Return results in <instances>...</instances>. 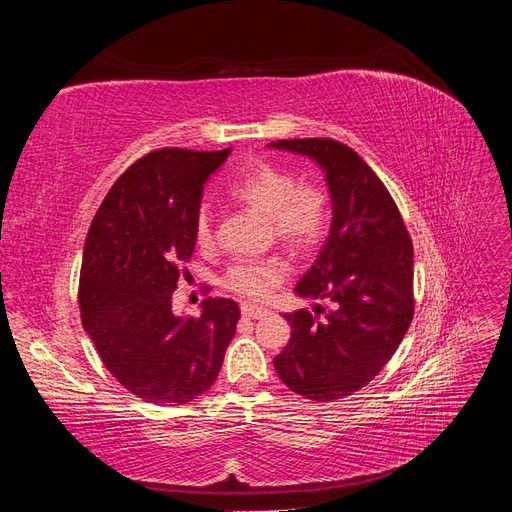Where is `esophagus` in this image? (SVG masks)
Returning <instances> with one entry per match:
<instances>
[{
	"label": "esophagus",
	"instance_id": "esophagus-1",
	"mask_svg": "<svg viewBox=\"0 0 512 512\" xmlns=\"http://www.w3.org/2000/svg\"><path fill=\"white\" fill-rule=\"evenodd\" d=\"M267 309L265 307H258V305H250V303H243L241 305V314L247 316V318H260L262 314H265Z\"/></svg>",
	"mask_w": 512,
	"mask_h": 512
}]
</instances>
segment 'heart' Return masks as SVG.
<instances>
[{
    "instance_id": "1",
    "label": "heart",
    "mask_w": 512,
    "mask_h": 512,
    "mask_svg": "<svg viewBox=\"0 0 512 512\" xmlns=\"http://www.w3.org/2000/svg\"><path fill=\"white\" fill-rule=\"evenodd\" d=\"M230 196L269 220L275 241L294 252H307L320 241L329 224V200L314 185H299L297 177L271 164H256L232 183ZM213 239L211 213L207 207L198 211L196 241L209 245ZM288 275V265L280 258L241 260L232 265L224 284L245 299H265Z\"/></svg>"
}]
</instances>
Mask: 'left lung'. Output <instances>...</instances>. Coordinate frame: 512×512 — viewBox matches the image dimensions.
I'll return each instance as SVG.
<instances>
[{
  "label": "left lung",
  "mask_w": 512,
  "mask_h": 512,
  "mask_svg": "<svg viewBox=\"0 0 512 512\" xmlns=\"http://www.w3.org/2000/svg\"><path fill=\"white\" fill-rule=\"evenodd\" d=\"M269 149L318 164L331 196V228L314 265L294 286L301 299H329L320 318L299 309L290 342L275 356L290 391L314 401L342 399L374 380L404 339L412 314L414 250L384 183L359 153L333 138H292Z\"/></svg>",
  "instance_id": "1"
}]
</instances>
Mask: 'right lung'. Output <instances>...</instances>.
Segmentation results:
<instances>
[{"label":"right lung","instance_id":"obj_1","mask_svg":"<svg viewBox=\"0 0 512 512\" xmlns=\"http://www.w3.org/2000/svg\"><path fill=\"white\" fill-rule=\"evenodd\" d=\"M230 151L147 153L117 179L87 232L83 329L117 382L151 404L181 406L203 395L237 331L239 305L230 299H205L198 318L173 312L203 185Z\"/></svg>","mask_w":512,"mask_h":512}]
</instances>
